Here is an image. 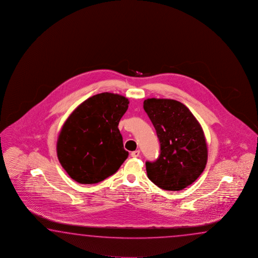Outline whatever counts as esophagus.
<instances>
[{
    "label": "esophagus",
    "instance_id": "obj_1",
    "mask_svg": "<svg viewBox=\"0 0 258 258\" xmlns=\"http://www.w3.org/2000/svg\"><path fill=\"white\" fill-rule=\"evenodd\" d=\"M139 155H140V150H136V151H133L131 153L133 158H137V157H139Z\"/></svg>",
    "mask_w": 258,
    "mask_h": 258
}]
</instances>
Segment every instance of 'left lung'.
I'll use <instances>...</instances> for the list:
<instances>
[{
	"instance_id": "8db88e82",
	"label": "left lung",
	"mask_w": 258,
	"mask_h": 258,
	"mask_svg": "<svg viewBox=\"0 0 258 258\" xmlns=\"http://www.w3.org/2000/svg\"><path fill=\"white\" fill-rule=\"evenodd\" d=\"M144 110L160 143L159 158L146 162L148 179L163 190H182L201 175L207 164L203 129L186 106L174 99H146Z\"/></svg>"
}]
</instances>
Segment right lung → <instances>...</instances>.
Segmentation results:
<instances>
[{"mask_svg": "<svg viewBox=\"0 0 258 258\" xmlns=\"http://www.w3.org/2000/svg\"><path fill=\"white\" fill-rule=\"evenodd\" d=\"M129 100L118 94H98L68 117L57 141L60 165L73 180L93 184L114 174L128 157L119 121Z\"/></svg>", "mask_w": 258, "mask_h": 258, "instance_id": "1", "label": "right lung"}]
</instances>
